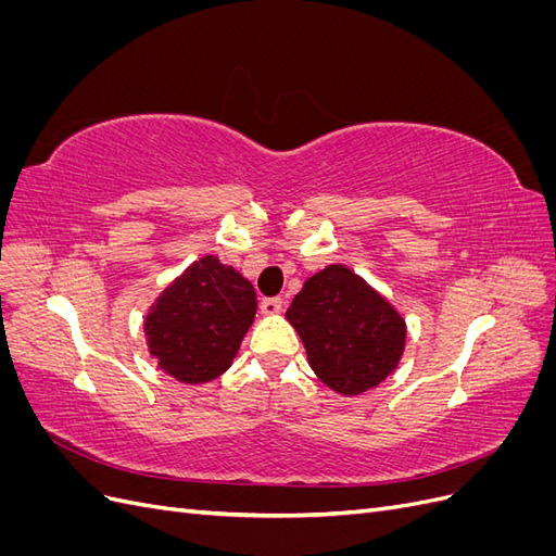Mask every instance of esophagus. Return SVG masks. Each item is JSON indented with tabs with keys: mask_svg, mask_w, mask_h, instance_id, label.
Here are the masks:
<instances>
[{
	"mask_svg": "<svg viewBox=\"0 0 556 556\" xmlns=\"http://www.w3.org/2000/svg\"><path fill=\"white\" fill-rule=\"evenodd\" d=\"M280 308H282V301L278 296H266L260 301V311L264 315H276V313H280Z\"/></svg>",
	"mask_w": 556,
	"mask_h": 556,
	"instance_id": "34e87169",
	"label": "esophagus"
}]
</instances>
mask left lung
Instances as JSON below:
<instances>
[{
    "label": "left lung",
    "mask_w": 556,
    "mask_h": 556,
    "mask_svg": "<svg viewBox=\"0 0 556 556\" xmlns=\"http://www.w3.org/2000/svg\"><path fill=\"white\" fill-rule=\"evenodd\" d=\"M317 378L339 394H362L390 376L406 345L401 315L345 266L304 282L285 313Z\"/></svg>",
    "instance_id": "obj_1"
}]
</instances>
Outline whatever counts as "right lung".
<instances>
[{"instance_id":"right-lung-1","label":"right lung","mask_w":556,"mask_h":556,"mask_svg":"<svg viewBox=\"0 0 556 556\" xmlns=\"http://www.w3.org/2000/svg\"><path fill=\"white\" fill-rule=\"evenodd\" d=\"M255 311L252 285L206 255L164 290L146 317L150 355L180 382H208L237 357Z\"/></svg>"}]
</instances>
